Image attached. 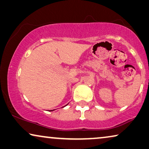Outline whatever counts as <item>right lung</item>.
<instances>
[{"instance_id": "add662e5", "label": "right lung", "mask_w": 149, "mask_h": 149, "mask_svg": "<svg viewBox=\"0 0 149 149\" xmlns=\"http://www.w3.org/2000/svg\"><path fill=\"white\" fill-rule=\"evenodd\" d=\"M54 111V110H51V111Z\"/></svg>"}]
</instances>
